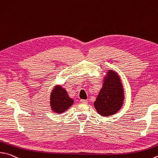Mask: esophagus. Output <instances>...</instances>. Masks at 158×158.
Segmentation results:
<instances>
[{
    "mask_svg": "<svg viewBox=\"0 0 158 158\" xmlns=\"http://www.w3.org/2000/svg\"><path fill=\"white\" fill-rule=\"evenodd\" d=\"M81 103H82V104H87L88 103V101L87 100H85V99H81Z\"/></svg>",
    "mask_w": 158,
    "mask_h": 158,
    "instance_id": "34e87169",
    "label": "esophagus"
}]
</instances>
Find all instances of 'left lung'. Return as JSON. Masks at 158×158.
Listing matches in <instances>:
<instances>
[{
  "instance_id": "left-lung-1",
  "label": "left lung",
  "mask_w": 158,
  "mask_h": 158,
  "mask_svg": "<svg viewBox=\"0 0 158 158\" xmlns=\"http://www.w3.org/2000/svg\"><path fill=\"white\" fill-rule=\"evenodd\" d=\"M94 106L100 115H113L122 108L124 101V89L122 79L116 71L109 69L103 79Z\"/></svg>"
}]
</instances>
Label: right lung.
Wrapping results in <instances>:
<instances>
[{
    "label": "right lung",
    "mask_w": 158,
    "mask_h": 158,
    "mask_svg": "<svg viewBox=\"0 0 158 158\" xmlns=\"http://www.w3.org/2000/svg\"><path fill=\"white\" fill-rule=\"evenodd\" d=\"M74 104V99L69 97L67 90L61 85H55L50 93V106L55 113L61 114Z\"/></svg>",
    "instance_id": "right-lung-1"
}]
</instances>
